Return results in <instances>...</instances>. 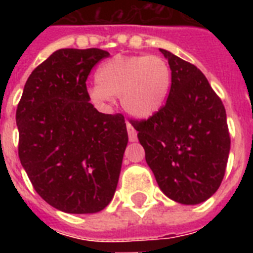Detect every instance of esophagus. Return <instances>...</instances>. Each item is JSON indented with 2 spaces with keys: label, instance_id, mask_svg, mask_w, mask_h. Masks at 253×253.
Wrapping results in <instances>:
<instances>
[{
  "label": "esophagus",
  "instance_id": "1",
  "mask_svg": "<svg viewBox=\"0 0 253 253\" xmlns=\"http://www.w3.org/2000/svg\"><path fill=\"white\" fill-rule=\"evenodd\" d=\"M127 132H128V139H130V142H136V139H138L136 130H135L134 127H132V125L128 122H127Z\"/></svg>",
  "mask_w": 253,
  "mask_h": 253
}]
</instances>
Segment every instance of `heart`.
<instances>
[{"label":"heart","mask_w":253,"mask_h":253,"mask_svg":"<svg viewBox=\"0 0 253 253\" xmlns=\"http://www.w3.org/2000/svg\"><path fill=\"white\" fill-rule=\"evenodd\" d=\"M98 85L89 87L93 103L106 106L119 95L127 114L150 118L166 103L172 85L168 61L158 55H117L97 71Z\"/></svg>","instance_id":"1"}]
</instances>
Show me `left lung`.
Segmentation results:
<instances>
[{
    "mask_svg": "<svg viewBox=\"0 0 253 253\" xmlns=\"http://www.w3.org/2000/svg\"><path fill=\"white\" fill-rule=\"evenodd\" d=\"M160 52L172 71L166 105L131 125L162 192L178 204H201L218 190L226 172L231 144L226 110L196 65Z\"/></svg>",
    "mask_w": 253,
    "mask_h": 253,
    "instance_id": "left-lung-1",
    "label": "left lung"
}]
</instances>
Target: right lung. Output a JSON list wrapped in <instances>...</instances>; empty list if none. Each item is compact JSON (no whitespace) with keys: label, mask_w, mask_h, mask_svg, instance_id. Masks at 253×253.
<instances>
[{"label":"right lung","mask_w":253,"mask_h":253,"mask_svg":"<svg viewBox=\"0 0 253 253\" xmlns=\"http://www.w3.org/2000/svg\"><path fill=\"white\" fill-rule=\"evenodd\" d=\"M110 53L61 48L38 65L17 107L18 155L35 192L69 214L101 211L114 197L126 150L122 114L91 105L86 79Z\"/></svg>","instance_id":"right-lung-1"}]
</instances>
